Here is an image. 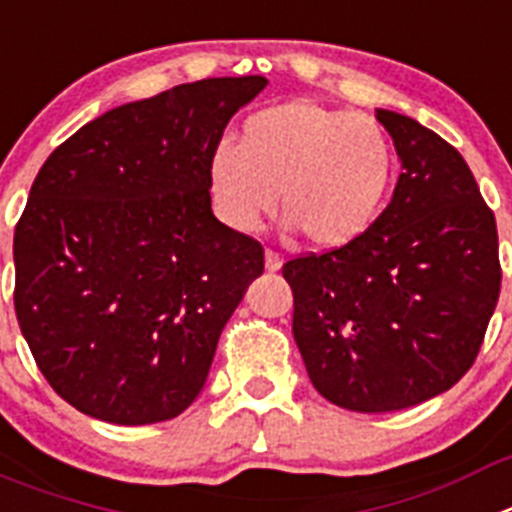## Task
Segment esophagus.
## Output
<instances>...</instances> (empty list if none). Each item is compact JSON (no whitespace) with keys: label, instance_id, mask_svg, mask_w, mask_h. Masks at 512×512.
<instances>
[{"label":"esophagus","instance_id":"34e87169","mask_svg":"<svg viewBox=\"0 0 512 512\" xmlns=\"http://www.w3.org/2000/svg\"><path fill=\"white\" fill-rule=\"evenodd\" d=\"M264 261H266V271H279L281 269V256L276 251H266Z\"/></svg>","mask_w":512,"mask_h":512}]
</instances>
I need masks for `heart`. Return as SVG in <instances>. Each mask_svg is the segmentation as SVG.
I'll use <instances>...</instances> for the list:
<instances>
[{"label":"heart","mask_w":512,"mask_h":512,"mask_svg":"<svg viewBox=\"0 0 512 512\" xmlns=\"http://www.w3.org/2000/svg\"><path fill=\"white\" fill-rule=\"evenodd\" d=\"M396 175L391 137L370 116L289 101L248 116L238 147L208 159L215 215L231 231H259L276 205L312 246L358 241L381 215Z\"/></svg>","instance_id":"heart-1"}]
</instances>
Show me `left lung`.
I'll return each mask as SVG.
<instances>
[{"instance_id": "obj_1", "label": "left lung", "mask_w": 512, "mask_h": 512, "mask_svg": "<svg viewBox=\"0 0 512 512\" xmlns=\"http://www.w3.org/2000/svg\"><path fill=\"white\" fill-rule=\"evenodd\" d=\"M401 159L358 241L284 264L309 381L342 409H409L475 363L500 297L495 215L462 154L411 116L375 109Z\"/></svg>"}]
</instances>
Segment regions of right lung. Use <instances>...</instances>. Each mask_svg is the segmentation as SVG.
Here are the masks:
<instances>
[{
  "label": "right lung",
  "mask_w": 512,
  "mask_h": 512,
  "mask_svg": "<svg viewBox=\"0 0 512 512\" xmlns=\"http://www.w3.org/2000/svg\"><path fill=\"white\" fill-rule=\"evenodd\" d=\"M264 75L124 103L65 139L14 228V312L37 368L81 414L180 416L225 322L264 274L259 241L210 208L208 159Z\"/></svg>",
  "instance_id": "1"
}]
</instances>
